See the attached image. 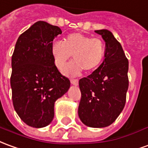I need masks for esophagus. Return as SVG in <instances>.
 <instances>
[{
	"label": "esophagus",
	"instance_id": "1",
	"mask_svg": "<svg viewBox=\"0 0 148 148\" xmlns=\"http://www.w3.org/2000/svg\"><path fill=\"white\" fill-rule=\"evenodd\" d=\"M71 82L74 86H77L78 84V80L77 79H71Z\"/></svg>",
	"mask_w": 148,
	"mask_h": 148
}]
</instances>
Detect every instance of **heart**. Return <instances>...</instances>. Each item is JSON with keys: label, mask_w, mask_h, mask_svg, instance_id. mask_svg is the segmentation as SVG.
<instances>
[{"label": "heart", "mask_w": 148, "mask_h": 148, "mask_svg": "<svg viewBox=\"0 0 148 148\" xmlns=\"http://www.w3.org/2000/svg\"><path fill=\"white\" fill-rule=\"evenodd\" d=\"M50 51L56 66L62 70L73 55L74 61L63 69V73L70 76L77 75L84 71L86 73L96 70L103 62L106 45L99 38H90L80 33L67 35L63 42H53Z\"/></svg>", "instance_id": "heart-1"}]
</instances>
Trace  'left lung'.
Masks as SVG:
<instances>
[{"label":"left lung","instance_id":"1","mask_svg":"<svg viewBox=\"0 0 148 148\" xmlns=\"http://www.w3.org/2000/svg\"><path fill=\"white\" fill-rule=\"evenodd\" d=\"M106 42L105 59L87 77L79 80L78 116L90 127L113 123L123 110L129 86L128 60L122 45L107 29L95 30Z\"/></svg>","mask_w":148,"mask_h":148}]
</instances>
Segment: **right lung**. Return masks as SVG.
Here are the masks:
<instances>
[{"label":"right lung","instance_id":"right-lung-1","mask_svg":"<svg viewBox=\"0 0 148 148\" xmlns=\"http://www.w3.org/2000/svg\"><path fill=\"white\" fill-rule=\"evenodd\" d=\"M62 30L39 21L20 35L12 56L10 85L16 114L36 128L49 125L54 116V103L71 86L55 66L50 46Z\"/></svg>","mask_w":148,"mask_h":148}]
</instances>
